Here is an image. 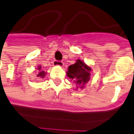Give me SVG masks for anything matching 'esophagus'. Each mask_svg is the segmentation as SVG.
<instances>
[{
    "label": "esophagus",
    "mask_w": 134,
    "mask_h": 134,
    "mask_svg": "<svg viewBox=\"0 0 134 134\" xmlns=\"http://www.w3.org/2000/svg\"><path fill=\"white\" fill-rule=\"evenodd\" d=\"M53 64L55 66H60V67H62V66H63V62H62V61H59V60H54V63H53Z\"/></svg>",
    "instance_id": "obj_1"
}]
</instances>
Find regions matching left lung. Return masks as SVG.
<instances>
[{
  "label": "left lung",
  "mask_w": 134,
  "mask_h": 134,
  "mask_svg": "<svg viewBox=\"0 0 134 134\" xmlns=\"http://www.w3.org/2000/svg\"><path fill=\"white\" fill-rule=\"evenodd\" d=\"M91 70V68L86 65L84 62L77 59L75 64L69 66L67 76L77 85L80 86V88H83L90 80Z\"/></svg>",
  "instance_id": "left-lung-1"
}]
</instances>
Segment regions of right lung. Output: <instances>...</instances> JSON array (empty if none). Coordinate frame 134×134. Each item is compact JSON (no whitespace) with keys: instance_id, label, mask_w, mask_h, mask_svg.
Here are the masks:
<instances>
[{"instance_id":"1","label":"right lung","mask_w":134,"mask_h":134,"mask_svg":"<svg viewBox=\"0 0 134 134\" xmlns=\"http://www.w3.org/2000/svg\"><path fill=\"white\" fill-rule=\"evenodd\" d=\"M38 70H39V74L37 75V77H39V78H44V76L46 75V73L44 72V71H42L41 70V66H39L38 67Z\"/></svg>"}]
</instances>
